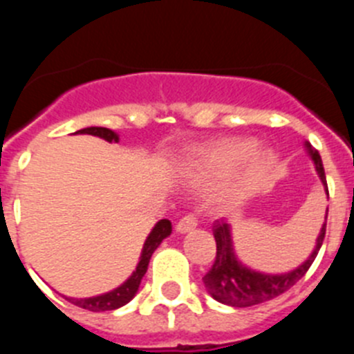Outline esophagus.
I'll use <instances>...</instances> for the list:
<instances>
[{
	"label": "esophagus",
	"mask_w": 354,
	"mask_h": 354,
	"mask_svg": "<svg viewBox=\"0 0 354 354\" xmlns=\"http://www.w3.org/2000/svg\"><path fill=\"white\" fill-rule=\"evenodd\" d=\"M197 227V218L194 216L192 213L185 214L183 218H180V222L176 223V230L180 234H185V232H190L192 229H196Z\"/></svg>",
	"instance_id": "obj_1"
}]
</instances>
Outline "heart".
<instances>
[{
  "mask_svg": "<svg viewBox=\"0 0 354 354\" xmlns=\"http://www.w3.org/2000/svg\"><path fill=\"white\" fill-rule=\"evenodd\" d=\"M255 138L229 136L197 148L187 160V171L199 181L225 176L229 180L218 190L225 203H239L252 197L269 183L276 167V155L269 148H257Z\"/></svg>",
  "mask_w": 354,
  "mask_h": 354,
  "instance_id": "heart-1",
  "label": "heart"
}]
</instances>
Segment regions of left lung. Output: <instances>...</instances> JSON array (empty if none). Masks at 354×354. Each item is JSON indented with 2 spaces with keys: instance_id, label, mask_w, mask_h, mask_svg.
Listing matches in <instances>:
<instances>
[{
  "instance_id": "8db88e82",
  "label": "left lung",
  "mask_w": 354,
  "mask_h": 354,
  "mask_svg": "<svg viewBox=\"0 0 354 354\" xmlns=\"http://www.w3.org/2000/svg\"><path fill=\"white\" fill-rule=\"evenodd\" d=\"M307 150H309L313 160H315L319 180L325 185L326 196H328V185H326L322 157H319L318 150H313L309 143H307ZM326 214H328V209H326ZM325 232L326 222L323 223L322 232H319L318 241H316L315 252L311 253V257L299 269L286 274H263L248 269V267H244L236 259L229 223L225 220H220V222H216L213 225V236L214 241H216V257H214V262L211 266V269L203 277L204 285L209 290L211 297L214 300L222 304H229V306L234 307L257 306V304L276 299L281 293H285L286 290L292 288L300 277L309 270L311 263L315 262L316 255H318L319 248H322L323 239H325Z\"/></svg>"
}]
</instances>
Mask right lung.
<instances>
[{"instance_id":"right-lung-1","label":"right lung","mask_w":354,"mask_h":354,"mask_svg":"<svg viewBox=\"0 0 354 354\" xmlns=\"http://www.w3.org/2000/svg\"><path fill=\"white\" fill-rule=\"evenodd\" d=\"M75 134H92V136L106 140L108 143H117L118 141L117 134L106 127L80 129V131H77ZM171 230H173V227H171L169 220H160V222L153 227L150 236H148L147 241H145L143 252H141V259H140V263H138L136 270H134L127 281H125L122 286H118L117 290L104 293V295L91 297V299H69V297H66V299H68L71 304H75L77 307H82V309H87V311H92V313L113 311V309H118V307L125 306L132 297L136 295L141 279H143L145 272H147L148 269V263H150L151 255H153V252L158 248V244L169 236Z\"/></svg>"}]
</instances>
